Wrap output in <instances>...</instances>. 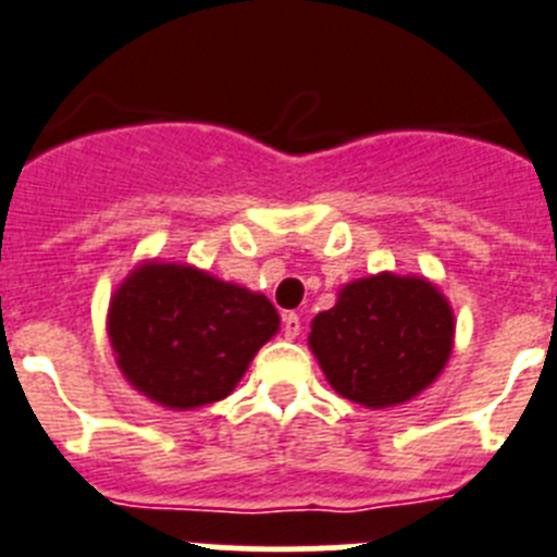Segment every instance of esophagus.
<instances>
[{"label": "esophagus", "instance_id": "esophagus-1", "mask_svg": "<svg viewBox=\"0 0 557 557\" xmlns=\"http://www.w3.org/2000/svg\"><path fill=\"white\" fill-rule=\"evenodd\" d=\"M299 331H302V322H299V317L294 311H288L283 317V333L285 338H297Z\"/></svg>", "mask_w": 557, "mask_h": 557}]
</instances>
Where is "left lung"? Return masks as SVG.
<instances>
[{"instance_id": "obj_1", "label": "left lung", "mask_w": 557, "mask_h": 557, "mask_svg": "<svg viewBox=\"0 0 557 557\" xmlns=\"http://www.w3.org/2000/svg\"><path fill=\"white\" fill-rule=\"evenodd\" d=\"M308 345L342 398L367 409L406 404L437 379L454 347V313L437 285L381 272L338 292L313 317Z\"/></svg>"}]
</instances>
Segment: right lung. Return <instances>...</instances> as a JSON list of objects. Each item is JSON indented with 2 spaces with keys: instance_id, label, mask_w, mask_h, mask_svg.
Here are the masks:
<instances>
[{
  "instance_id": "add662e5",
  "label": "right lung",
  "mask_w": 557,
  "mask_h": 557,
  "mask_svg": "<svg viewBox=\"0 0 557 557\" xmlns=\"http://www.w3.org/2000/svg\"><path fill=\"white\" fill-rule=\"evenodd\" d=\"M277 331L263 294L187 263L137 265L109 302L117 367L137 393L168 409L226 398Z\"/></svg>"
}]
</instances>
